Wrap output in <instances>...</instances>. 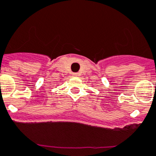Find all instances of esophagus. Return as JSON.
I'll use <instances>...</instances> for the list:
<instances>
[{"label":"esophagus","mask_w":156,"mask_h":156,"mask_svg":"<svg viewBox=\"0 0 156 156\" xmlns=\"http://www.w3.org/2000/svg\"><path fill=\"white\" fill-rule=\"evenodd\" d=\"M73 75H74V76H77V75H78V74H77V73H74V74H73Z\"/></svg>","instance_id":"obj_1"}]
</instances>
